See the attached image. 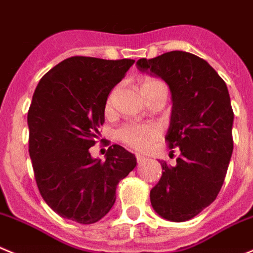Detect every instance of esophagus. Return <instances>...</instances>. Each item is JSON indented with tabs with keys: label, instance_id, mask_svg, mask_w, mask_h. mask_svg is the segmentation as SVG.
Segmentation results:
<instances>
[{
	"label": "esophagus",
	"instance_id": "34e87169",
	"mask_svg": "<svg viewBox=\"0 0 253 253\" xmlns=\"http://www.w3.org/2000/svg\"><path fill=\"white\" fill-rule=\"evenodd\" d=\"M135 158H136V161H138V163H143V161H145V160H146L145 156L141 155V154H136Z\"/></svg>",
	"mask_w": 253,
	"mask_h": 253
}]
</instances>
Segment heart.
<instances>
[{"instance_id":"obj_1","label":"heart","mask_w":253,"mask_h":253,"mask_svg":"<svg viewBox=\"0 0 253 253\" xmlns=\"http://www.w3.org/2000/svg\"><path fill=\"white\" fill-rule=\"evenodd\" d=\"M141 93L146 98L156 92L167 93V86L164 83L155 78H145L140 83ZM113 108V94L108 98L105 109L110 112ZM161 135V126L156 123H130L123 125L117 131V136L122 143L134 150L145 151L151 146V144L158 140Z\"/></svg>"}]
</instances>
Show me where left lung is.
I'll list each match as a JSON object with an SVG mask.
<instances>
[{"mask_svg":"<svg viewBox=\"0 0 253 253\" xmlns=\"http://www.w3.org/2000/svg\"><path fill=\"white\" fill-rule=\"evenodd\" d=\"M136 67L169 85L172 110L165 140L180 149L174 167L160 161L151 206L163 218L184 222L213 203L225 181L233 150L230 94L217 72L192 53L171 50L139 59Z\"/></svg>","mask_w":253,"mask_h":253,"instance_id":"8db88e82","label":"left lung"}]
</instances>
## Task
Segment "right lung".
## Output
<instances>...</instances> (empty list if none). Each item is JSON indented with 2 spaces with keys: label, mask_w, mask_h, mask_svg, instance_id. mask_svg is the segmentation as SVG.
Segmentation results:
<instances>
[{
  "label": "right lung",
  "mask_w": 253,
  "mask_h": 253,
  "mask_svg": "<svg viewBox=\"0 0 253 253\" xmlns=\"http://www.w3.org/2000/svg\"><path fill=\"white\" fill-rule=\"evenodd\" d=\"M134 62L71 57L45 73L33 93L28 151L43 200L62 217L99 221L114 205L117 185L136 167L135 155L117 144L105 161L89 153L108 95Z\"/></svg>",
  "instance_id": "1"
}]
</instances>
